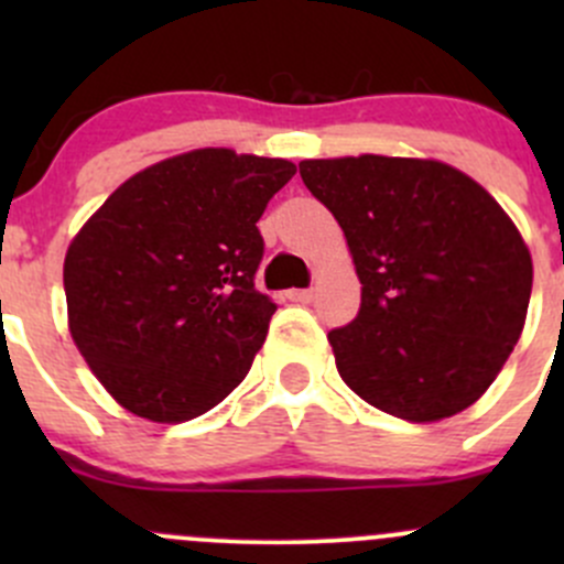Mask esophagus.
I'll return each mask as SVG.
<instances>
[{"label": "esophagus", "instance_id": "esophagus-1", "mask_svg": "<svg viewBox=\"0 0 564 564\" xmlns=\"http://www.w3.org/2000/svg\"><path fill=\"white\" fill-rule=\"evenodd\" d=\"M289 300H292V303H311V300H314V289H292V292H289Z\"/></svg>", "mask_w": 564, "mask_h": 564}]
</instances>
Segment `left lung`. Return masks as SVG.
I'll return each mask as SVG.
<instances>
[{"label": "left lung", "mask_w": 564, "mask_h": 564, "mask_svg": "<svg viewBox=\"0 0 564 564\" xmlns=\"http://www.w3.org/2000/svg\"><path fill=\"white\" fill-rule=\"evenodd\" d=\"M300 176L344 229L362 283L355 322L327 335L340 379L412 423L471 406L527 322L532 256L510 215L431 158H322Z\"/></svg>", "instance_id": "obj_1"}]
</instances>
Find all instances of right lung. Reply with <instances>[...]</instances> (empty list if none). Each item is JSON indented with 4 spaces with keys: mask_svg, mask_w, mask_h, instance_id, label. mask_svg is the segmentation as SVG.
<instances>
[{
    "mask_svg": "<svg viewBox=\"0 0 564 564\" xmlns=\"http://www.w3.org/2000/svg\"><path fill=\"white\" fill-rule=\"evenodd\" d=\"M294 172L226 147L182 152L124 180L73 237L67 327L119 406L185 423L246 379L275 314L253 286L256 220Z\"/></svg>",
    "mask_w": 564,
    "mask_h": 564,
    "instance_id": "1",
    "label": "right lung"
}]
</instances>
